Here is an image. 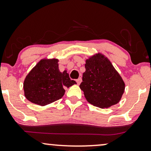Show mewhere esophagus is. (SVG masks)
I'll list each match as a JSON object with an SVG mask.
<instances>
[{"mask_svg":"<svg viewBox=\"0 0 151 151\" xmlns=\"http://www.w3.org/2000/svg\"><path fill=\"white\" fill-rule=\"evenodd\" d=\"M76 81H77V84H78V85H79L80 83H81V77L78 78V79H77V80H76Z\"/></svg>","mask_w":151,"mask_h":151,"instance_id":"1","label":"esophagus"}]
</instances>
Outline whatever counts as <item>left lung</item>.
Instances as JSON below:
<instances>
[{
	"label": "left lung",
	"instance_id": "1",
	"mask_svg": "<svg viewBox=\"0 0 151 151\" xmlns=\"http://www.w3.org/2000/svg\"><path fill=\"white\" fill-rule=\"evenodd\" d=\"M85 68L79 87L88 102L102 109L119 102L125 83L110 60L96 53L86 60Z\"/></svg>",
	"mask_w": 151,
	"mask_h": 151
}]
</instances>
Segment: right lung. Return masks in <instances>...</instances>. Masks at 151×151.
Listing matches in <instances>:
<instances>
[{"label": "right lung", "mask_w": 151, "mask_h": 151, "mask_svg": "<svg viewBox=\"0 0 151 151\" xmlns=\"http://www.w3.org/2000/svg\"><path fill=\"white\" fill-rule=\"evenodd\" d=\"M58 60L44 58L30 70L24 82V95L28 101L45 106L59 100L65 94V88L76 84L67 71L60 72Z\"/></svg>", "instance_id": "1"}]
</instances>
